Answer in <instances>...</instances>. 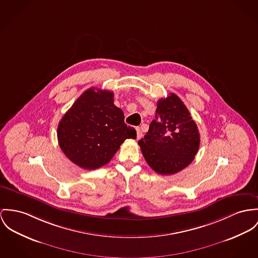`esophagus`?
Here are the masks:
<instances>
[{
    "label": "esophagus",
    "mask_w": 258,
    "mask_h": 258,
    "mask_svg": "<svg viewBox=\"0 0 258 258\" xmlns=\"http://www.w3.org/2000/svg\"><path fill=\"white\" fill-rule=\"evenodd\" d=\"M136 130H137V139H141V137H142V132H141V130H140L139 127H137Z\"/></svg>",
    "instance_id": "1"
}]
</instances>
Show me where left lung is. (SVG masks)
<instances>
[{
    "mask_svg": "<svg viewBox=\"0 0 258 258\" xmlns=\"http://www.w3.org/2000/svg\"><path fill=\"white\" fill-rule=\"evenodd\" d=\"M199 143L196 121L174 93L159 100L155 119L139 141L147 164L161 175H173L187 167L199 151Z\"/></svg>",
    "mask_w": 258,
    "mask_h": 258,
    "instance_id": "8db88e82",
    "label": "left lung"
}]
</instances>
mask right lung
I'll list each match as a JSON object with an SVG mask.
<instances>
[{
	"label": "right lung",
	"instance_id": "obj_1",
	"mask_svg": "<svg viewBox=\"0 0 258 258\" xmlns=\"http://www.w3.org/2000/svg\"><path fill=\"white\" fill-rule=\"evenodd\" d=\"M123 119L122 111L114 105V93L91 87L60 119L59 147L80 168L98 169L111 161L125 139H137L136 130Z\"/></svg>",
	"mask_w": 258,
	"mask_h": 258
}]
</instances>
